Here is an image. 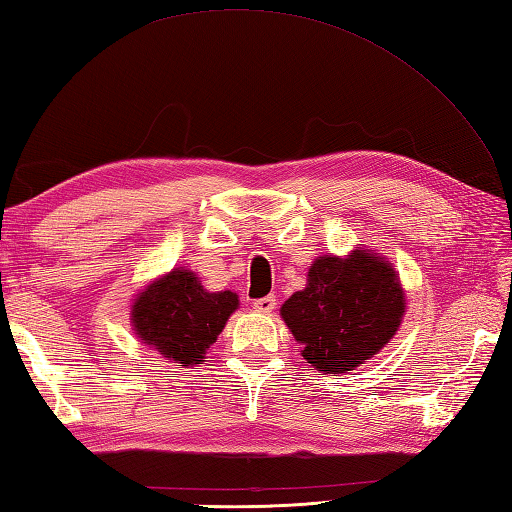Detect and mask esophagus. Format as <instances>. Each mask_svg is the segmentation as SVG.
Segmentation results:
<instances>
[{
    "mask_svg": "<svg viewBox=\"0 0 512 512\" xmlns=\"http://www.w3.org/2000/svg\"><path fill=\"white\" fill-rule=\"evenodd\" d=\"M275 304H277V299L270 295V297H262V299H255L253 302V308L257 310V313H264V315H268V313H273L275 310Z\"/></svg>",
    "mask_w": 512,
    "mask_h": 512,
    "instance_id": "1",
    "label": "esophagus"
}]
</instances>
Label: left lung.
I'll return each mask as SVG.
<instances>
[{
    "label": "left lung",
    "instance_id": "left-lung-1",
    "mask_svg": "<svg viewBox=\"0 0 512 512\" xmlns=\"http://www.w3.org/2000/svg\"><path fill=\"white\" fill-rule=\"evenodd\" d=\"M404 313L406 297L395 268L382 255L357 248L346 257H317L306 288L282 306V319L304 346L302 357L330 375L377 355Z\"/></svg>",
    "mask_w": 512,
    "mask_h": 512
}]
</instances>
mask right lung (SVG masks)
<instances>
[{
  "label": "right lung",
  "instance_id": "right-lung-1",
  "mask_svg": "<svg viewBox=\"0 0 512 512\" xmlns=\"http://www.w3.org/2000/svg\"><path fill=\"white\" fill-rule=\"evenodd\" d=\"M237 306V293H210L193 270L173 268L137 295L130 324L146 346L188 368L204 362Z\"/></svg>",
  "mask_w": 512,
  "mask_h": 512
}]
</instances>
